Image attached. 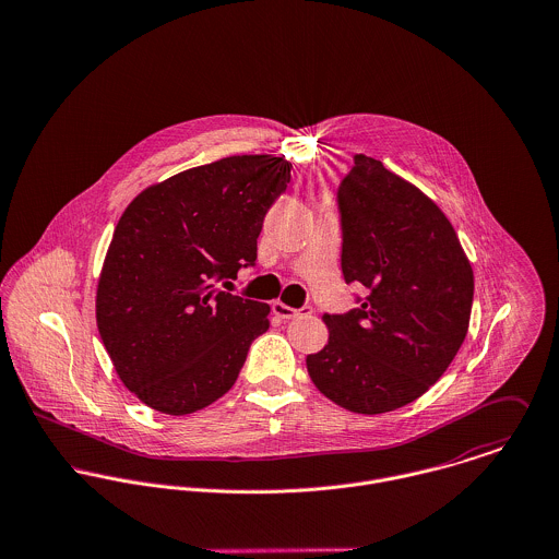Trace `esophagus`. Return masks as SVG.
Here are the masks:
<instances>
[{"label": "esophagus", "mask_w": 559, "mask_h": 559, "mask_svg": "<svg viewBox=\"0 0 559 559\" xmlns=\"http://www.w3.org/2000/svg\"><path fill=\"white\" fill-rule=\"evenodd\" d=\"M272 310H274V314H278L281 319H294V317H298V314H310V312H312V307L292 309V307L283 305L281 300H274V302H272Z\"/></svg>", "instance_id": "esophagus-1"}]
</instances>
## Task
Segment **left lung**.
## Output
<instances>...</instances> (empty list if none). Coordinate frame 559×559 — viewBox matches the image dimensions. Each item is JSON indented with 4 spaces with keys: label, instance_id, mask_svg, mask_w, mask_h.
I'll return each mask as SVG.
<instances>
[{
    "label": "left lung",
    "instance_id": "8db88e82",
    "mask_svg": "<svg viewBox=\"0 0 559 559\" xmlns=\"http://www.w3.org/2000/svg\"><path fill=\"white\" fill-rule=\"evenodd\" d=\"M338 187L343 276L360 309L323 314L328 343L307 356L317 390L354 414L423 396L465 341L474 272L454 227L423 190L358 154Z\"/></svg>",
    "mask_w": 559,
    "mask_h": 559
}]
</instances>
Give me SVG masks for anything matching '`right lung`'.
Masks as SVG:
<instances>
[{
    "mask_svg": "<svg viewBox=\"0 0 559 559\" xmlns=\"http://www.w3.org/2000/svg\"><path fill=\"white\" fill-rule=\"evenodd\" d=\"M289 171L281 156H229L128 203L98 276L96 323L118 377L147 407L187 416L236 383L270 307L216 281L254 263L263 216Z\"/></svg>",
    "mask_w": 559,
    "mask_h": 559,
    "instance_id": "add662e5",
    "label": "right lung"
}]
</instances>
